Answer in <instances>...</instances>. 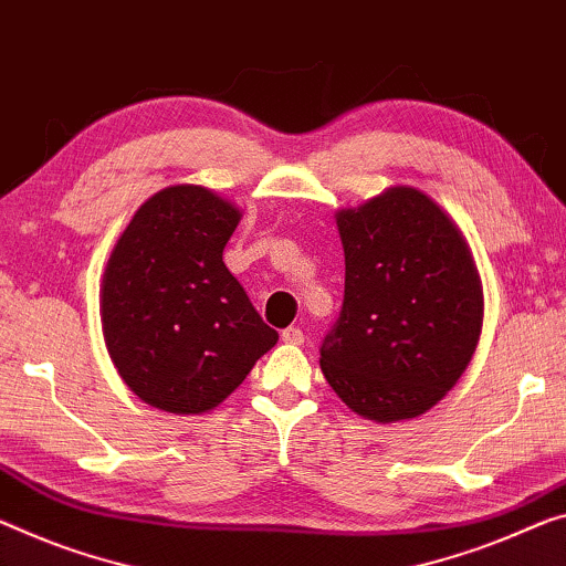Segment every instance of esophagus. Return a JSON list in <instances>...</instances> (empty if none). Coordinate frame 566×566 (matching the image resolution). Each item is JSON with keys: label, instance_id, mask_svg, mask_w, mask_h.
Here are the masks:
<instances>
[{"label": "esophagus", "instance_id": "1", "mask_svg": "<svg viewBox=\"0 0 566 566\" xmlns=\"http://www.w3.org/2000/svg\"><path fill=\"white\" fill-rule=\"evenodd\" d=\"M303 338H306V336H303V332H301L298 326H289V328H285V332L281 334V342H283V344H291V346H301Z\"/></svg>", "mask_w": 566, "mask_h": 566}]
</instances>
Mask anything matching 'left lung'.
Returning a JSON list of instances; mask_svg holds the SVG:
<instances>
[{
    "instance_id": "8db88e82",
    "label": "left lung",
    "mask_w": 566,
    "mask_h": 566,
    "mask_svg": "<svg viewBox=\"0 0 566 566\" xmlns=\"http://www.w3.org/2000/svg\"><path fill=\"white\" fill-rule=\"evenodd\" d=\"M344 306L321 371L352 412L420 417L455 387L483 326V283L453 217L415 187L336 212Z\"/></svg>"
}]
</instances>
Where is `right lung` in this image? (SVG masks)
<instances>
[{
  "mask_svg": "<svg viewBox=\"0 0 566 566\" xmlns=\"http://www.w3.org/2000/svg\"><path fill=\"white\" fill-rule=\"evenodd\" d=\"M240 217L212 189L174 185L138 207L111 250L103 338L126 387L156 410H214L277 342L222 260Z\"/></svg>",
  "mask_w": 566,
  "mask_h": 566,
  "instance_id": "1",
  "label": "right lung"
}]
</instances>
